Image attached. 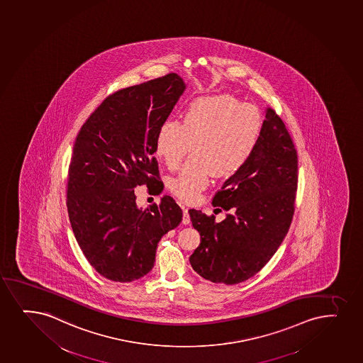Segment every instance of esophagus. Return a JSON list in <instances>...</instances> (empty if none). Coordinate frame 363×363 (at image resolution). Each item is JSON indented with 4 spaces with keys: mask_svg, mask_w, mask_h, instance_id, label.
Masks as SVG:
<instances>
[{
    "mask_svg": "<svg viewBox=\"0 0 363 363\" xmlns=\"http://www.w3.org/2000/svg\"><path fill=\"white\" fill-rule=\"evenodd\" d=\"M183 224L188 225L190 224V216H189V209L183 207Z\"/></svg>",
    "mask_w": 363,
    "mask_h": 363,
    "instance_id": "1",
    "label": "esophagus"
}]
</instances>
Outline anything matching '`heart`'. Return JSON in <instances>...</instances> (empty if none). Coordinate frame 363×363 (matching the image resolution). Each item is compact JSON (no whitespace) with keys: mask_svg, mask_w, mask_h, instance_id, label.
Returning a JSON list of instances; mask_svg holds the SVG:
<instances>
[{"mask_svg":"<svg viewBox=\"0 0 363 363\" xmlns=\"http://www.w3.org/2000/svg\"><path fill=\"white\" fill-rule=\"evenodd\" d=\"M262 127L258 108L235 96L219 94L194 100L182 123L168 120L156 134L155 152L169 169H177L190 147L192 150L179 173L168 180V189L180 200L196 202L211 174L225 177L246 164Z\"/></svg>","mask_w":363,"mask_h":363,"instance_id":"b5f03b06","label":"heart"}]
</instances>
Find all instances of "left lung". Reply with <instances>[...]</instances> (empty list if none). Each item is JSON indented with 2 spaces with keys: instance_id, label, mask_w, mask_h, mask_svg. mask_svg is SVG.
Instances as JSON below:
<instances>
[{
  "instance_id": "obj_1",
  "label": "left lung",
  "mask_w": 363,
  "mask_h": 363,
  "mask_svg": "<svg viewBox=\"0 0 363 363\" xmlns=\"http://www.w3.org/2000/svg\"><path fill=\"white\" fill-rule=\"evenodd\" d=\"M298 156L284 121L271 108L253 154L226 180L212 203L231 211L220 223L190 209L201 243L192 269L214 284H236L255 276L279 250L292 223Z\"/></svg>"
}]
</instances>
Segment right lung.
<instances>
[{"instance_id":"add662e5","label":"right lung","mask_w":363,"mask_h":363,"mask_svg":"<svg viewBox=\"0 0 363 363\" xmlns=\"http://www.w3.org/2000/svg\"><path fill=\"white\" fill-rule=\"evenodd\" d=\"M186 89L177 74L108 96L76 138L67 179V212L79 248L100 275L130 282L154 267L163 235L183 211L171 196L139 208L134 189L163 190L154 157L160 125Z\"/></svg>"}]
</instances>
